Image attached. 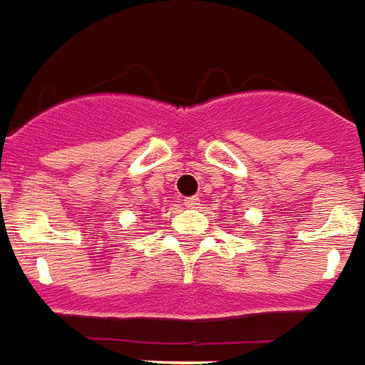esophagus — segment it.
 Returning a JSON list of instances; mask_svg holds the SVG:
<instances>
[{
    "instance_id": "esophagus-1",
    "label": "esophagus",
    "mask_w": 365,
    "mask_h": 365,
    "mask_svg": "<svg viewBox=\"0 0 365 365\" xmlns=\"http://www.w3.org/2000/svg\"><path fill=\"white\" fill-rule=\"evenodd\" d=\"M183 205H185L187 209H197V207H199V199H197V197H185V199H183Z\"/></svg>"
}]
</instances>
